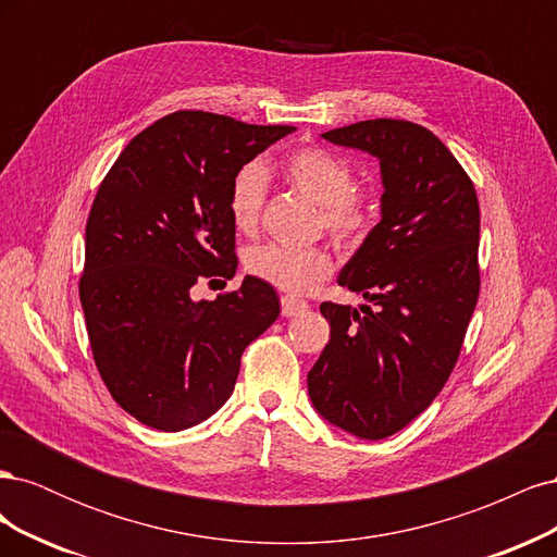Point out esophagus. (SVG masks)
<instances>
[{"label": "esophagus", "instance_id": "obj_1", "mask_svg": "<svg viewBox=\"0 0 557 557\" xmlns=\"http://www.w3.org/2000/svg\"><path fill=\"white\" fill-rule=\"evenodd\" d=\"M309 309V305L305 299H297V297H290V295H283L281 297V313L285 318H293V315H299L305 313Z\"/></svg>", "mask_w": 557, "mask_h": 557}]
</instances>
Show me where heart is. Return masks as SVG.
<instances>
[{
    "label": "heart",
    "instance_id": "heart-1",
    "mask_svg": "<svg viewBox=\"0 0 557 557\" xmlns=\"http://www.w3.org/2000/svg\"><path fill=\"white\" fill-rule=\"evenodd\" d=\"M281 174L297 193L309 197L320 211L336 244H358L374 225V201L367 190L352 185L350 164L320 146L293 150L281 162ZM267 197V176L258 162L242 166L230 190L232 221L242 232H252L260 223ZM246 272L276 290L307 295L332 274V256L320 246L288 248L276 244L252 246L244 256Z\"/></svg>",
    "mask_w": 557,
    "mask_h": 557
}]
</instances>
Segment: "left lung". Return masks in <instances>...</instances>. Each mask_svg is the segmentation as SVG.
Returning a JSON list of instances; mask_svg holds the SVG:
<instances>
[{"label": "left lung", "mask_w": 557, "mask_h": 557, "mask_svg": "<svg viewBox=\"0 0 557 557\" xmlns=\"http://www.w3.org/2000/svg\"><path fill=\"white\" fill-rule=\"evenodd\" d=\"M323 139L381 164V223L339 274L374 307L323 301L330 344L307 376L327 423L385 440L423 413L458 362L479 299V199L474 183L434 134L376 117Z\"/></svg>", "instance_id": "8db88e82"}]
</instances>
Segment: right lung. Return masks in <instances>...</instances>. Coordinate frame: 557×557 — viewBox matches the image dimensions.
I'll list each match as a JSON object with an SVG mask.
<instances>
[{
  "instance_id": "obj_1",
  "label": "right lung",
  "mask_w": 557,
  "mask_h": 557,
  "mask_svg": "<svg viewBox=\"0 0 557 557\" xmlns=\"http://www.w3.org/2000/svg\"><path fill=\"white\" fill-rule=\"evenodd\" d=\"M293 129L176 111L139 132L99 185L78 295L97 372L139 423L178 432L215 413L242 352L278 318L274 288L252 276L213 301L190 288L237 272L232 181Z\"/></svg>"
}]
</instances>
